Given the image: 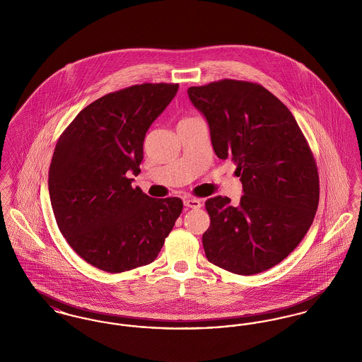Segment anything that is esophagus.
<instances>
[{
  "label": "esophagus",
  "instance_id": "esophagus-1",
  "mask_svg": "<svg viewBox=\"0 0 362 362\" xmlns=\"http://www.w3.org/2000/svg\"><path fill=\"white\" fill-rule=\"evenodd\" d=\"M185 206L191 207V209H198L202 206L201 201L197 198H185Z\"/></svg>",
  "mask_w": 362,
  "mask_h": 362
}]
</instances>
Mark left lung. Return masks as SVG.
<instances>
[{"mask_svg":"<svg viewBox=\"0 0 362 362\" xmlns=\"http://www.w3.org/2000/svg\"><path fill=\"white\" fill-rule=\"evenodd\" d=\"M205 117L214 153L238 164L243 197L207 199L209 262L252 276L286 258L313 223L319 175L292 112L259 84L221 80L187 89Z\"/></svg>","mask_w":362,"mask_h":362,"instance_id":"obj_1","label":"left lung"}]
</instances>
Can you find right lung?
<instances>
[{
	"mask_svg": "<svg viewBox=\"0 0 362 362\" xmlns=\"http://www.w3.org/2000/svg\"><path fill=\"white\" fill-rule=\"evenodd\" d=\"M177 84H141L86 105L59 137L49 171L58 228L89 264L122 273L152 263L183 202L133 189L144 139Z\"/></svg>",
	"mask_w": 362,
	"mask_h": 362,
	"instance_id": "add662e5",
	"label": "right lung"
}]
</instances>
